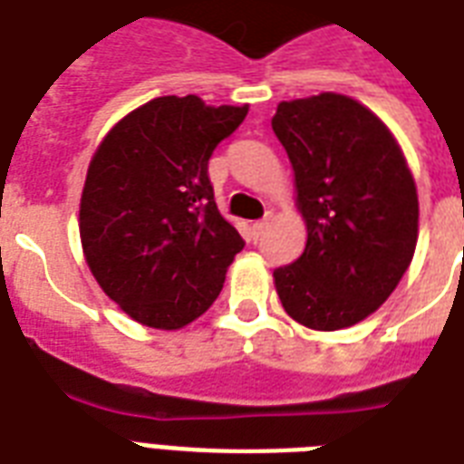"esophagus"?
<instances>
[{
  "label": "esophagus",
  "instance_id": "obj_1",
  "mask_svg": "<svg viewBox=\"0 0 464 464\" xmlns=\"http://www.w3.org/2000/svg\"><path fill=\"white\" fill-rule=\"evenodd\" d=\"M269 218H272V214L267 211V214H265V218H260V221H253V224H250V233H253V238H260L262 231L267 228Z\"/></svg>",
  "mask_w": 464,
  "mask_h": 464
}]
</instances>
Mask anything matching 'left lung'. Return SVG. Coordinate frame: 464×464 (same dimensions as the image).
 <instances>
[{
    "instance_id": "8db88e82",
    "label": "left lung",
    "mask_w": 464,
    "mask_h": 464,
    "mask_svg": "<svg viewBox=\"0 0 464 464\" xmlns=\"http://www.w3.org/2000/svg\"><path fill=\"white\" fill-rule=\"evenodd\" d=\"M272 130L289 154L304 255L275 269L284 310L310 330L334 332L381 308L410 269L419 197L395 134L342 93L282 101Z\"/></svg>"
}]
</instances>
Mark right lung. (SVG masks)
Here are the masks:
<instances>
[{"mask_svg":"<svg viewBox=\"0 0 464 464\" xmlns=\"http://www.w3.org/2000/svg\"><path fill=\"white\" fill-rule=\"evenodd\" d=\"M247 105L160 96L108 130L91 159L79 236L91 275L140 324L180 330L209 310L243 238L214 202L211 151Z\"/></svg>","mask_w":464,"mask_h":464,"instance_id":"right-lung-1","label":"right lung"}]
</instances>
